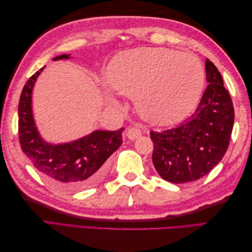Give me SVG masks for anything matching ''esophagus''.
<instances>
[{"label": "esophagus", "mask_w": 252, "mask_h": 252, "mask_svg": "<svg viewBox=\"0 0 252 252\" xmlns=\"http://www.w3.org/2000/svg\"><path fill=\"white\" fill-rule=\"evenodd\" d=\"M141 134H142V131L140 130V128H138V127H129L127 129L126 135H127V138L129 140L138 139Z\"/></svg>", "instance_id": "1"}]
</instances>
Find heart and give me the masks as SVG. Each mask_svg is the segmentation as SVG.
Masks as SVG:
<instances>
[{"instance_id": "b5f03b06", "label": "heart", "mask_w": 252, "mask_h": 252, "mask_svg": "<svg viewBox=\"0 0 252 252\" xmlns=\"http://www.w3.org/2000/svg\"><path fill=\"white\" fill-rule=\"evenodd\" d=\"M108 80L119 94L135 98L144 118L172 123L193 108L204 70L191 53L143 47L120 53L109 66Z\"/></svg>"}]
</instances>
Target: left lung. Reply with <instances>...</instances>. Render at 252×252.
<instances>
[{
    "instance_id": "1",
    "label": "left lung",
    "mask_w": 252,
    "mask_h": 252,
    "mask_svg": "<svg viewBox=\"0 0 252 252\" xmlns=\"http://www.w3.org/2000/svg\"><path fill=\"white\" fill-rule=\"evenodd\" d=\"M206 81L196 110L179 126L150 131L152 163L158 173L171 183H188L209 173L229 145L234 109L218 68L207 59Z\"/></svg>"
}]
</instances>
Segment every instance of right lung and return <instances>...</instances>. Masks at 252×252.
Masks as SVG:
<instances>
[{"instance_id": "1", "label": "right lung", "mask_w": 252, "mask_h": 252, "mask_svg": "<svg viewBox=\"0 0 252 252\" xmlns=\"http://www.w3.org/2000/svg\"><path fill=\"white\" fill-rule=\"evenodd\" d=\"M62 55L53 60L69 59ZM44 67L29 78L19 102V140L23 152L42 177L52 185L71 191L97 184L107 171V158L123 143L122 132L95 130L70 143L53 145L45 142L35 127L32 116L33 85Z\"/></svg>"}]
</instances>
